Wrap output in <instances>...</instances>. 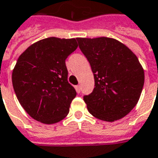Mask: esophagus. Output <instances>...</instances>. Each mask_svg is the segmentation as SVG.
<instances>
[{"label":"esophagus","mask_w":158,"mask_h":158,"mask_svg":"<svg viewBox=\"0 0 158 158\" xmlns=\"http://www.w3.org/2000/svg\"><path fill=\"white\" fill-rule=\"evenodd\" d=\"M75 89H76V91H77L78 93H79V92L81 91V87H80V85H76Z\"/></svg>","instance_id":"obj_1"}]
</instances>
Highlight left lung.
Here are the masks:
<instances>
[{"mask_svg": "<svg viewBox=\"0 0 158 158\" xmlns=\"http://www.w3.org/2000/svg\"><path fill=\"white\" fill-rule=\"evenodd\" d=\"M77 41L94 75V89L84 96L88 111L102 121L123 118L135 107L144 86V70L137 56L113 38Z\"/></svg>", "mask_w": 158, "mask_h": 158, "instance_id": "1", "label": "left lung"}]
</instances>
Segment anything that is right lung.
<instances>
[{
	"mask_svg": "<svg viewBox=\"0 0 158 158\" xmlns=\"http://www.w3.org/2000/svg\"><path fill=\"white\" fill-rule=\"evenodd\" d=\"M77 48L75 38L48 37L31 45L19 57L12 75L14 92L36 121L53 124L68 115L77 93L68 83L66 59Z\"/></svg>",
	"mask_w": 158,
	"mask_h": 158,
	"instance_id": "right-lung-1",
	"label": "right lung"
}]
</instances>
